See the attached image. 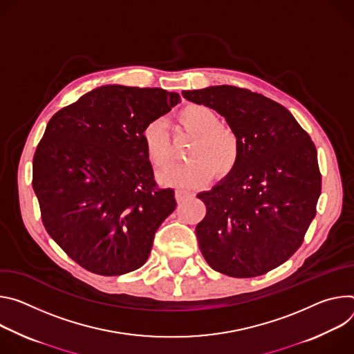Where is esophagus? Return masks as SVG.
Instances as JSON below:
<instances>
[{"mask_svg":"<svg viewBox=\"0 0 354 354\" xmlns=\"http://www.w3.org/2000/svg\"><path fill=\"white\" fill-rule=\"evenodd\" d=\"M189 198H192V194L191 192L184 191V189H177L176 191V200H177L178 204H183V203H185Z\"/></svg>","mask_w":354,"mask_h":354,"instance_id":"esophagus-1","label":"esophagus"}]
</instances>
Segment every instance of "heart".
Listing matches in <instances>:
<instances>
[{
  "label": "heart",
  "mask_w": 354,
  "mask_h": 354,
  "mask_svg": "<svg viewBox=\"0 0 354 354\" xmlns=\"http://www.w3.org/2000/svg\"><path fill=\"white\" fill-rule=\"evenodd\" d=\"M180 125L195 135L187 157L188 163L173 166L157 176L163 185L194 189L218 177L229 176L239 162V139L230 128L221 125L215 111L201 104H191L178 112ZM149 160L156 169L170 165L173 151L167 129L162 121L149 122L142 133Z\"/></svg>",
  "instance_id": "b5f03b06"
}]
</instances>
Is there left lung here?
<instances>
[{
  "mask_svg": "<svg viewBox=\"0 0 354 354\" xmlns=\"http://www.w3.org/2000/svg\"><path fill=\"white\" fill-rule=\"evenodd\" d=\"M225 118L241 146L239 162L212 189L195 227L207 263L229 277H257L288 260L317 214V147L294 115L261 94L233 86L183 91Z\"/></svg>",
  "mask_w": 354,
  "mask_h": 354,
  "instance_id": "left-lung-1",
  "label": "left lung"
}]
</instances>
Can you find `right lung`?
Masks as SVG:
<instances>
[{"label": "right lung", "instance_id": "right-lung-1", "mask_svg": "<svg viewBox=\"0 0 354 354\" xmlns=\"http://www.w3.org/2000/svg\"><path fill=\"white\" fill-rule=\"evenodd\" d=\"M181 101L163 88L109 84L56 112L33 156V191L50 238L86 270L142 267L176 209L156 185L142 133Z\"/></svg>", "mask_w": 354, "mask_h": 354}]
</instances>
